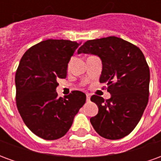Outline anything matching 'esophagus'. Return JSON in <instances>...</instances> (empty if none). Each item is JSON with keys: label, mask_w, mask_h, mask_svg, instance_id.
Masks as SVG:
<instances>
[{"label": "esophagus", "mask_w": 161, "mask_h": 161, "mask_svg": "<svg viewBox=\"0 0 161 161\" xmlns=\"http://www.w3.org/2000/svg\"><path fill=\"white\" fill-rule=\"evenodd\" d=\"M86 99H87V101H90V100H91V95L89 94V93L86 94Z\"/></svg>", "instance_id": "esophagus-1"}]
</instances>
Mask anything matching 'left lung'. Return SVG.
<instances>
[{
	"label": "left lung",
	"instance_id": "1",
	"mask_svg": "<svg viewBox=\"0 0 161 161\" xmlns=\"http://www.w3.org/2000/svg\"><path fill=\"white\" fill-rule=\"evenodd\" d=\"M100 57V83L106 84L111 97L93 95L97 115L91 118L93 128L103 138L118 140L129 135L138 124L148 103V64L138 46L109 36L88 40L77 51Z\"/></svg>",
	"mask_w": 161,
	"mask_h": 161
}]
</instances>
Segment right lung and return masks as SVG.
Returning <instances> with one entry per match:
<instances>
[{
	"instance_id": "right-lung-1",
	"label": "right lung",
	"mask_w": 161,
	"mask_h": 161,
	"mask_svg": "<svg viewBox=\"0 0 161 161\" xmlns=\"http://www.w3.org/2000/svg\"><path fill=\"white\" fill-rule=\"evenodd\" d=\"M80 43L46 40L24 53L15 74L16 105L23 121L34 135L57 140L66 134L86 95L72 91L58 97V80L66 77L67 65Z\"/></svg>"
}]
</instances>
